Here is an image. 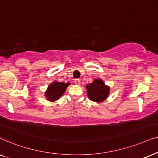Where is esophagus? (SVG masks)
<instances>
[{"label": "esophagus", "mask_w": 158, "mask_h": 158, "mask_svg": "<svg viewBox=\"0 0 158 158\" xmlns=\"http://www.w3.org/2000/svg\"><path fill=\"white\" fill-rule=\"evenodd\" d=\"M74 83H75L77 85H80V84H81V81H80V80H79V79H76L75 80H74Z\"/></svg>", "instance_id": "1"}]
</instances>
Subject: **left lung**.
<instances>
[{
	"label": "left lung",
	"instance_id": "left-lung-1",
	"mask_svg": "<svg viewBox=\"0 0 158 158\" xmlns=\"http://www.w3.org/2000/svg\"><path fill=\"white\" fill-rule=\"evenodd\" d=\"M88 98L94 102H100L106 100L110 92V87L100 79H94L92 83L86 86Z\"/></svg>",
	"mask_w": 158,
	"mask_h": 158
}]
</instances>
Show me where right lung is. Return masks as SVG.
Listing matches in <instances>:
<instances>
[{
	"mask_svg": "<svg viewBox=\"0 0 158 158\" xmlns=\"http://www.w3.org/2000/svg\"><path fill=\"white\" fill-rule=\"evenodd\" d=\"M70 85V83H64L54 81L48 86L47 91L45 92V95L48 100L53 102L59 99L66 91V88Z\"/></svg>",
	"mask_w": 158,
	"mask_h": 158,
	"instance_id": "right-lung-1",
	"label": "right lung"
}]
</instances>
